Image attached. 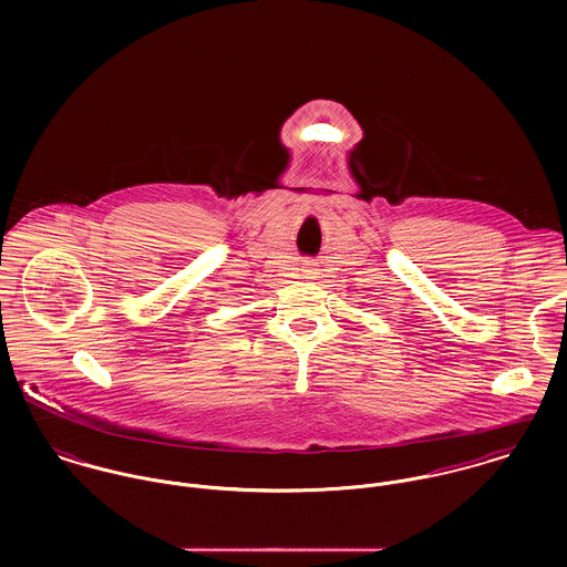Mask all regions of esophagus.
I'll return each instance as SVG.
<instances>
[{
    "instance_id": "esophagus-1",
    "label": "esophagus",
    "mask_w": 567,
    "mask_h": 567,
    "mask_svg": "<svg viewBox=\"0 0 567 567\" xmlns=\"http://www.w3.org/2000/svg\"><path fill=\"white\" fill-rule=\"evenodd\" d=\"M315 270H317V268H315L312 261H306V264H303V272H306V275H315Z\"/></svg>"
}]
</instances>
